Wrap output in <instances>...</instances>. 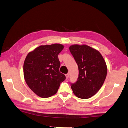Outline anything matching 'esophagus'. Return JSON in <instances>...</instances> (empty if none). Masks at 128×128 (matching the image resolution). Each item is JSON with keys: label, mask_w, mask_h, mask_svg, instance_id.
<instances>
[{"label": "esophagus", "mask_w": 128, "mask_h": 128, "mask_svg": "<svg viewBox=\"0 0 128 128\" xmlns=\"http://www.w3.org/2000/svg\"><path fill=\"white\" fill-rule=\"evenodd\" d=\"M66 79H68V78L69 77V74H66Z\"/></svg>", "instance_id": "esophagus-1"}]
</instances>
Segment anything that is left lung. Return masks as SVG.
I'll list each match as a JSON object with an SVG mask.
<instances>
[{
  "instance_id": "left-lung-1",
  "label": "left lung",
  "mask_w": 128,
  "mask_h": 128,
  "mask_svg": "<svg viewBox=\"0 0 128 128\" xmlns=\"http://www.w3.org/2000/svg\"><path fill=\"white\" fill-rule=\"evenodd\" d=\"M69 50L78 68L76 82L71 88L76 96L88 99L101 88L107 73L104 58L98 51L86 44H73Z\"/></svg>"
}]
</instances>
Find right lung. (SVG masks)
I'll return each instance as SVG.
<instances>
[{
	"instance_id": "right-lung-1",
	"label": "right lung",
	"mask_w": 128,
	"mask_h": 128,
	"mask_svg": "<svg viewBox=\"0 0 128 128\" xmlns=\"http://www.w3.org/2000/svg\"><path fill=\"white\" fill-rule=\"evenodd\" d=\"M64 46L59 43L40 46L28 53L24 63V76L27 85L38 96L55 94L66 76L59 72L58 54Z\"/></svg>"
}]
</instances>
